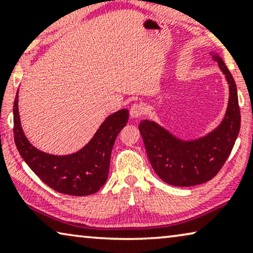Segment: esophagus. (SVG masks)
Instances as JSON below:
<instances>
[{
  "label": "esophagus",
  "instance_id": "1",
  "mask_svg": "<svg viewBox=\"0 0 253 253\" xmlns=\"http://www.w3.org/2000/svg\"><path fill=\"white\" fill-rule=\"evenodd\" d=\"M144 112H145V108L142 103H135V104L130 106L129 115L131 118H138V117L143 116Z\"/></svg>",
  "mask_w": 253,
  "mask_h": 253
}]
</instances>
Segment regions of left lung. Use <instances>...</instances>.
<instances>
[{"label":"left lung","instance_id":"8db88e82","mask_svg":"<svg viewBox=\"0 0 253 253\" xmlns=\"http://www.w3.org/2000/svg\"><path fill=\"white\" fill-rule=\"evenodd\" d=\"M229 84L226 115L220 125L205 136L183 141L155 122L142 120L138 125L149 161L164 182L191 187L214 177L233 150L241 127L236 84L221 57L213 55Z\"/></svg>","mask_w":253,"mask_h":253}]
</instances>
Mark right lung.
Here are the masks:
<instances>
[{
  "label": "right lung",
  "instance_id": "obj_1",
  "mask_svg": "<svg viewBox=\"0 0 253 253\" xmlns=\"http://www.w3.org/2000/svg\"><path fill=\"white\" fill-rule=\"evenodd\" d=\"M128 118V110H119L103 122L94 137L79 151L66 156L49 155L38 150L25 136L17 91L13 103V137L21 158L47 186L60 194L87 196L98 191L108 180L113 144Z\"/></svg>",
  "mask_w": 253,
  "mask_h": 253
}]
</instances>
